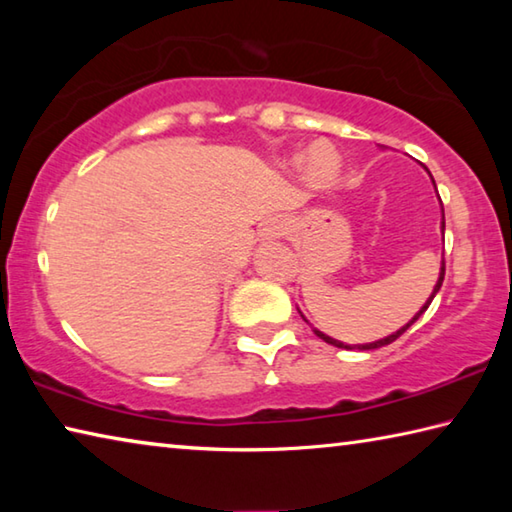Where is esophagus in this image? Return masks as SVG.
Listing matches in <instances>:
<instances>
[{
  "instance_id": "34e87169",
  "label": "esophagus",
  "mask_w": 512,
  "mask_h": 512,
  "mask_svg": "<svg viewBox=\"0 0 512 512\" xmlns=\"http://www.w3.org/2000/svg\"><path fill=\"white\" fill-rule=\"evenodd\" d=\"M287 232H289V223L284 219H275L268 223V235L271 237H282V235H287Z\"/></svg>"
}]
</instances>
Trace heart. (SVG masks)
<instances>
[{
  "instance_id": "obj_1",
  "label": "heart",
  "mask_w": 512,
  "mask_h": 512,
  "mask_svg": "<svg viewBox=\"0 0 512 512\" xmlns=\"http://www.w3.org/2000/svg\"><path fill=\"white\" fill-rule=\"evenodd\" d=\"M296 162L300 167H309V173L320 183H329L336 178V173L341 169V158L334 149H329L325 144H314L307 153H300Z\"/></svg>"
}]
</instances>
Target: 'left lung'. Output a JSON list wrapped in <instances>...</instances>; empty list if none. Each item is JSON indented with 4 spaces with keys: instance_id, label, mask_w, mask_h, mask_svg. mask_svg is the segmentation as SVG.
I'll return each instance as SVG.
<instances>
[{
    "instance_id": "obj_1",
    "label": "left lung",
    "mask_w": 512,
    "mask_h": 512,
    "mask_svg": "<svg viewBox=\"0 0 512 512\" xmlns=\"http://www.w3.org/2000/svg\"><path fill=\"white\" fill-rule=\"evenodd\" d=\"M424 169H427V167H424ZM427 173H429V169H427ZM429 176H431V173H429ZM431 183H433V187H436V180H433V176H431ZM440 207H443V203H440ZM440 212H443V221H440V232H443V235H445V210H440ZM443 280H445V259H440V273H438V280H436V284H433V291H431V296L427 298V302H424V305L420 307V311H418V314H415L411 320H409V323H406V325H402L400 329H397V332H393V334H388V336H384V339H379V341H372V343H359V345H348V343H343V341H336V339H332V336H327V334H323V332H320V329H316L314 327V334L318 336V339H323L325 343H329V345H334V348H345V350H377V348H381V345H388V343H393V341H397V339H400V336L406 332V329H409L413 323H415V320H418L422 314H424V311H427L429 309V305H431V300L433 298H436V293L440 291V287H443ZM302 318H305V316H302ZM307 320V318H305Z\"/></svg>"
}]
</instances>
